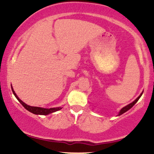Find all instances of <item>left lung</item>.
<instances>
[{
    "mask_svg": "<svg viewBox=\"0 0 154 154\" xmlns=\"http://www.w3.org/2000/svg\"><path fill=\"white\" fill-rule=\"evenodd\" d=\"M143 92H142V93H141V94L140 95H139V96L138 97H137V98H136V99L135 100H134V101L133 102H132V103H130V104H128V106H125V107H123L122 108V109H121V110H120V111H119V114H118V115H122V114H124V113H125V112H126V111H128V110H129V109H131V108L132 107V106H133L134 105H135V104L136 103H137V100H139V98H140V97H141V95H142V94H143Z\"/></svg>",
    "mask_w": 154,
    "mask_h": 154,
    "instance_id": "obj_1",
    "label": "left lung"
}]
</instances>
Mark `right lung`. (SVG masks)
Returning <instances> with one entry per match:
<instances>
[{"label": "right lung", "instance_id": "add662e5", "mask_svg": "<svg viewBox=\"0 0 154 154\" xmlns=\"http://www.w3.org/2000/svg\"><path fill=\"white\" fill-rule=\"evenodd\" d=\"M11 90L13 92L14 95H15V97L17 98V99L19 100V103L24 106L27 111H30V112L33 113L35 114H39V115H48V114H51V113H54L55 111H57L59 110H61L62 108L61 107H56V108H50V109H45V108H41V107H37V106H30L27 105L25 103L22 101V100H20V98H19V97L17 96V94L15 93L14 91L13 88L11 86Z\"/></svg>", "mask_w": 154, "mask_h": 154}]
</instances>
